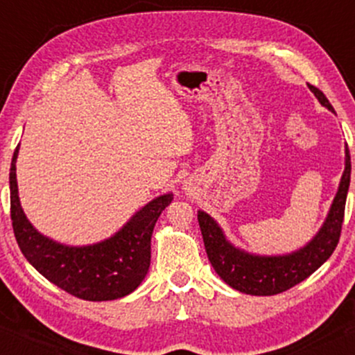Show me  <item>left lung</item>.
<instances>
[{"label":"left lung","mask_w":355,"mask_h":355,"mask_svg":"<svg viewBox=\"0 0 355 355\" xmlns=\"http://www.w3.org/2000/svg\"><path fill=\"white\" fill-rule=\"evenodd\" d=\"M309 88L325 108L334 112L332 105L319 88L312 85H309ZM349 183L350 155L345 146V170L327 220L319 234L307 245L288 255L259 257L239 250L223 237L217 222L209 214L198 210V223L211 267L223 282L229 284L235 291L250 295H275L300 284L332 255L339 243Z\"/></svg>","instance_id":"1"}]
</instances>
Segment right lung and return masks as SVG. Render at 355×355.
<instances>
[{
  "instance_id": "1",
  "label": "right lung",
  "mask_w": 355,
  "mask_h": 355,
  "mask_svg": "<svg viewBox=\"0 0 355 355\" xmlns=\"http://www.w3.org/2000/svg\"><path fill=\"white\" fill-rule=\"evenodd\" d=\"M16 157L18 146L10 168L11 222L16 242L28 262L50 282L83 300H115L135 291L150 267L153 227L173 195H162L146 203L123 229L105 242L67 247L43 237L23 214L16 185Z\"/></svg>"
}]
</instances>
